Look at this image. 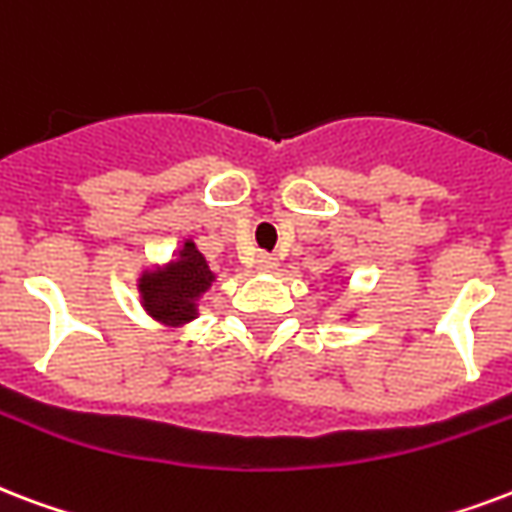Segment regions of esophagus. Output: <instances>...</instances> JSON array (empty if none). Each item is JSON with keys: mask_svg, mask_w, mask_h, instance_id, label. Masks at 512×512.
<instances>
[{"mask_svg": "<svg viewBox=\"0 0 512 512\" xmlns=\"http://www.w3.org/2000/svg\"><path fill=\"white\" fill-rule=\"evenodd\" d=\"M257 268H260V271L271 273L279 268V260H276L273 255H257Z\"/></svg>", "mask_w": 512, "mask_h": 512, "instance_id": "34e87169", "label": "esophagus"}]
</instances>
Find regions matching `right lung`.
<instances>
[{
  "label": "right lung",
  "instance_id": "1",
  "mask_svg": "<svg viewBox=\"0 0 512 512\" xmlns=\"http://www.w3.org/2000/svg\"><path fill=\"white\" fill-rule=\"evenodd\" d=\"M217 279L193 241H185L177 260L166 268L144 271L139 279L142 306L152 319L166 327H182L198 317V298Z\"/></svg>",
  "mask_w": 512,
  "mask_h": 512
}]
</instances>
